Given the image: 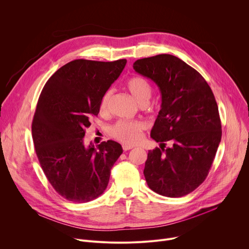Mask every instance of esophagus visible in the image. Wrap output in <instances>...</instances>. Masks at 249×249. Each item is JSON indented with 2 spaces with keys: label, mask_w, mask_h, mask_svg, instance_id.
<instances>
[{
  "label": "esophagus",
  "mask_w": 249,
  "mask_h": 249,
  "mask_svg": "<svg viewBox=\"0 0 249 249\" xmlns=\"http://www.w3.org/2000/svg\"><path fill=\"white\" fill-rule=\"evenodd\" d=\"M122 148H123V150L126 152V151H129V150L133 149V146H130V145H126V144H124V145L122 146Z\"/></svg>",
  "instance_id": "34e87169"
}]
</instances>
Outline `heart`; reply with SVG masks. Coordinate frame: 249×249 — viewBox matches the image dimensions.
Listing matches in <instances>:
<instances>
[{
  "label": "heart",
  "instance_id": "heart-1",
  "mask_svg": "<svg viewBox=\"0 0 249 249\" xmlns=\"http://www.w3.org/2000/svg\"><path fill=\"white\" fill-rule=\"evenodd\" d=\"M127 89L139 104L148 103L152 95V87L143 77H133L127 83ZM111 91L105 92L102 96L99 108L105 112L108 107ZM146 125L142 121H118L110 129V134L116 140L125 144L134 145L143 137Z\"/></svg>",
  "mask_w": 249,
  "mask_h": 249
}]
</instances>
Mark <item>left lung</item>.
Masks as SVG:
<instances>
[{
  "mask_svg": "<svg viewBox=\"0 0 249 249\" xmlns=\"http://www.w3.org/2000/svg\"><path fill=\"white\" fill-rule=\"evenodd\" d=\"M136 72L159 87L161 105L151 131L160 148L149 151L144 175L156 193L177 198L205 179L222 138L218 105L195 69L169 54L137 60ZM165 141L172 146L164 149Z\"/></svg>",
  "mask_w": 249,
  "mask_h": 249,
  "instance_id": "8db88e82",
  "label": "left lung"
}]
</instances>
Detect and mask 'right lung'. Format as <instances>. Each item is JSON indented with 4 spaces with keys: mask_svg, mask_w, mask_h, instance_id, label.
Listing matches in <instances>:
<instances>
[{
    "mask_svg": "<svg viewBox=\"0 0 249 249\" xmlns=\"http://www.w3.org/2000/svg\"><path fill=\"white\" fill-rule=\"evenodd\" d=\"M126 63L74 60L57 70L41 91L31 126L34 148L48 181L68 201L87 203L99 197L123 153L115 141L95 148L86 146L84 137Z\"/></svg>",
    "mask_w": 249,
    "mask_h": 249,
    "instance_id": "1",
    "label": "right lung"
}]
</instances>
